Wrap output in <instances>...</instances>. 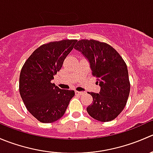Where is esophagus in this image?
I'll use <instances>...</instances> for the list:
<instances>
[{
    "label": "esophagus",
    "instance_id": "1",
    "mask_svg": "<svg viewBox=\"0 0 153 153\" xmlns=\"http://www.w3.org/2000/svg\"><path fill=\"white\" fill-rule=\"evenodd\" d=\"M84 92H79V91H75V95H83Z\"/></svg>",
    "mask_w": 153,
    "mask_h": 153
}]
</instances>
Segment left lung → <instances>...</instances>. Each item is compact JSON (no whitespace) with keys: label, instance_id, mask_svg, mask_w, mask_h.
Segmentation results:
<instances>
[{"label":"left lung","instance_id":"8db88e82","mask_svg":"<svg viewBox=\"0 0 153 153\" xmlns=\"http://www.w3.org/2000/svg\"><path fill=\"white\" fill-rule=\"evenodd\" d=\"M74 48L89 61L92 75L101 86L99 93L88 92L93 98L92 104L86 108L88 114L102 122L115 119L124 109L130 91L126 63L106 43L83 39Z\"/></svg>","mask_w":153,"mask_h":153}]
</instances>
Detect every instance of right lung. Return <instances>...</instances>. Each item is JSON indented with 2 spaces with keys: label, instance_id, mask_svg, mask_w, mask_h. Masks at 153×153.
<instances>
[{
  "label": "right lung",
  "instance_id": "obj_1",
  "mask_svg": "<svg viewBox=\"0 0 153 153\" xmlns=\"http://www.w3.org/2000/svg\"><path fill=\"white\" fill-rule=\"evenodd\" d=\"M77 40H62L41 45L25 61L19 78V92L27 110L42 123H52L64 115L74 90L51 83Z\"/></svg>",
  "mask_w": 153,
  "mask_h": 153
}]
</instances>
